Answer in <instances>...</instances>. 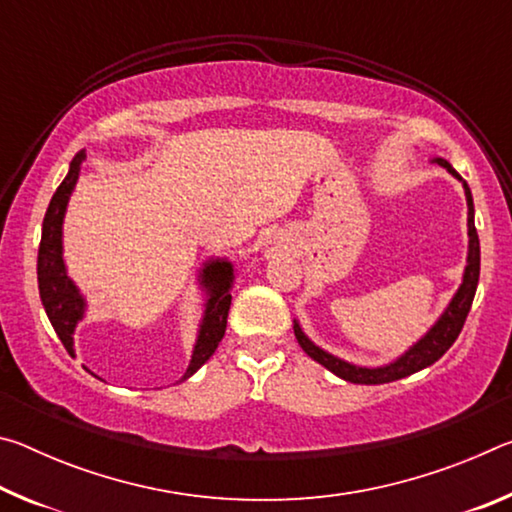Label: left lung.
<instances>
[{"mask_svg": "<svg viewBox=\"0 0 512 512\" xmlns=\"http://www.w3.org/2000/svg\"><path fill=\"white\" fill-rule=\"evenodd\" d=\"M431 162H436L443 169H447V173H452L458 183L463 185L465 203H467V257H465V268H463V280L458 284L452 300L447 302L443 314L436 318V323H433L427 332H424L420 339L411 345V348H406L400 357H395L393 361L381 363V366H359V363L345 361L341 357H336V354L320 348V345H316L305 334L300 320L293 318V334H296L300 348L305 350L316 363H320V366H325L329 372H334L336 377L350 381V384H366V386L388 384V381L409 377L413 372L431 366V363H436L449 348H452L465 325L467 314H470L476 284H479V271H481V248H479V235H476V228H474L472 192L465 180L458 176V171L445 158L433 155Z\"/></svg>", "mask_w": 512, "mask_h": 512, "instance_id": "left-lung-1", "label": "left lung"}]
</instances>
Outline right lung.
<instances>
[{
	"label": "right lung",
	"instance_id": "obj_1",
	"mask_svg": "<svg viewBox=\"0 0 512 512\" xmlns=\"http://www.w3.org/2000/svg\"><path fill=\"white\" fill-rule=\"evenodd\" d=\"M83 160L85 151H79L74 155V160L69 162L67 176L56 189L47 207L45 221H42V239L38 250V289L42 307H45L49 323L56 329L58 339L63 341L65 350L72 357L76 354L74 332L85 314H88V300H85L81 289L76 287V282L67 273L63 255V223L69 198H72L76 183H79ZM235 273V266H232L228 257H210L198 268L196 284L198 291L203 293V316L198 320L192 359H189V366L180 381L192 377L212 357L214 350L219 348L225 334V323H228L232 302L230 291L235 287Z\"/></svg>",
	"mask_w": 512,
	"mask_h": 512
}]
</instances>
